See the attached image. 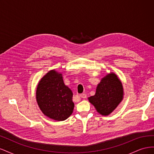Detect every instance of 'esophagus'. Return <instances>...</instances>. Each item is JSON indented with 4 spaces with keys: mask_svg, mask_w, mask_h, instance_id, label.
<instances>
[{
    "mask_svg": "<svg viewBox=\"0 0 154 154\" xmlns=\"http://www.w3.org/2000/svg\"><path fill=\"white\" fill-rule=\"evenodd\" d=\"M80 96L81 97H82V98H84V99L87 98V94H85V93H83V94H80Z\"/></svg>",
    "mask_w": 154,
    "mask_h": 154,
    "instance_id": "34e87169",
    "label": "esophagus"
}]
</instances>
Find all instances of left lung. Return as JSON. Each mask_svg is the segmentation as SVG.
Here are the masks:
<instances>
[{"label": "left lung", "instance_id": "left-lung-1", "mask_svg": "<svg viewBox=\"0 0 154 154\" xmlns=\"http://www.w3.org/2000/svg\"><path fill=\"white\" fill-rule=\"evenodd\" d=\"M123 97L122 83L116 74L111 72L101 79L95 95L88 97L97 112L108 116L118 106Z\"/></svg>", "mask_w": 154, "mask_h": 154}]
</instances>
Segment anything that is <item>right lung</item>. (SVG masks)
I'll list each match as a JSON object with an SVG mask.
<instances>
[{
	"label": "right lung",
	"instance_id": "1",
	"mask_svg": "<svg viewBox=\"0 0 154 154\" xmlns=\"http://www.w3.org/2000/svg\"><path fill=\"white\" fill-rule=\"evenodd\" d=\"M72 92L64 84L62 74L51 70L42 78L36 88V98L40 110L49 118L64 121L73 112Z\"/></svg>",
	"mask_w": 154,
	"mask_h": 154
}]
</instances>
